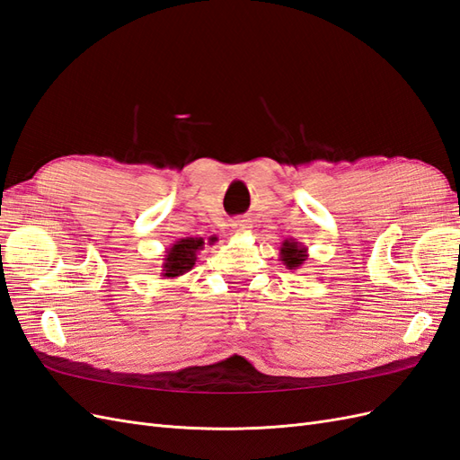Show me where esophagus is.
Returning <instances> with one entry per match:
<instances>
[{"instance_id": "34e87169", "label": "esophagus", "mask_w": 460, "mask_h": 460, "mask_svg": "<svg viewBox=\"0 0 460 460\" xmlns=\"http://www.w3.org/2000/svg\"><path fill=\"white\" fill-rule=\"evenodd\" d=\"M232 228H234V232H245L249 226H247V220H243V218H235V220H232Z\"/></svg>"}]
</instances>
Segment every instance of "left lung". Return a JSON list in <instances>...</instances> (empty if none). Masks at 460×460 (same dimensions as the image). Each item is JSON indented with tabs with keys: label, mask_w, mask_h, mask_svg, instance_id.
Instances as JSON below:
<instances>
[{
	"label": "left lung",
	"mask_w": 460,
	"mask_h": 460,
	"mask_svg": "<svg viewBox=\"0 0 460 460\" xmlns=\"http://www.w3.org/2000/svg\"><path fill=\"white\" fill-rule=\"evenodd\" d=\"M307 247L301 245L296 240H286L280 247V261L286 264V269L296 270L307 261Z\"/></svg>",
	"instance_id": "left-lung-1"
}]
</instances>
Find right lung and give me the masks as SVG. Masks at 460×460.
I'll list each match as a JSON object with an SVG mask.
<instances>
[{
	"label": "right lung",
	"mask_w": 460,
	"mask_h": 460,
	"mask_svg": "<svg viewBox=\"0 0 460 460\" xmlns=\"http://www.w3.org/2000/svg\"><path fill=\"white\" fill-rule=\"evenodd\" d=\"M217 238L211 235L208 238V243H215ZM205 245L203 238H182L174 242L169 249H166V255L163 259V272L161 276L166 278V280H172V278H178L186 274L188 270L193 269V264L198 261V252H201Z\"/></svg>",
	"instance_id": "add662e5"
}]
</instances>
